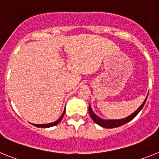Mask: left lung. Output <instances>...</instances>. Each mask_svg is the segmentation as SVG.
Instances as JSON below:
<instances>
[{
	"instance_id": "obj_1",
	"label": "left lung",
	"mask_w": 159,
	"mask_h": 159,
	"mask_svg": "<svg viewBox=\"0 0 159 159\" xmlns=\"http://www.w3.org/2000/svg\"><path fill=\"white\" fill-rule=\"evenodd\" d=\"M146 99H147V97L145 98L143 103L141 105V107L136 111L135 112L133 113V114L130 115V116H129L126 117V118L120 119V120H103V119L99 118L98 116H96V115L93 112V111H92L90 106H89V113H90V117L92 118V120H93L97 125H100V126L102 128H106V129H113V128H116L119 127V126H121V125H125L126 123L132 120L140 112V111L143 108L144 105H145V102H146Z\"/></svg>"
}]
</instances>
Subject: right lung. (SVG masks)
I'll list each match as a JSON object with an SVG mask.
<instances>
[{"label":"right lung","instance_id":"obj_1","mask_svg":"<svg viewBox=\"0 0 159 159\" xmlns=\"http://www.w3.org/2000/svg\"><path fill=\"white\" fill-rule=\"evenodd\" d=\"M65 111H64L63 114H62V116H61V117H60L58 120H57V121H55V122L53 123H50V124H43V125H35V124H33V125L34 126H35V127H38V128H50V127H52V126H55V125H57V124H59L60 122L61 121V120H62V118H63L64 115H65Z\"/></svg>","mask_w":159,"mask_h":159}]
</instances>
